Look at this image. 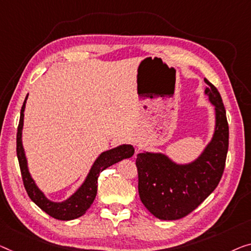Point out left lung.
I'll return each mask as SVG.
<instances>
[{"instance_id":"obj_1","label":"left lung","mask_w":251,"mask_h":251,"mask_svg":"<svg viewBox=\"0 0 251 251\" xmlns=\"http://www.w3.org/2000/svg\"><path fill=\"white\" fill-rule=\"evenodd\" d=\"M205 93L215 106L216 128L195 162L178 166L166 155L140 153L136 158L142 203L160 220H178L197 208L218 187L229 149V124L221 95L206 78Z\"/></svg>"}]
</instances>
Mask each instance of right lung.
<instances>
[{"mask_svg": "<svg viewBox=\"0 0 251 251\" xmlns=\"http://www.w3.org/2000/svg\"><path fill=\"white\" fill-rule=\"evenodd\" d=\"M27 97H25V100H27ZM25 100L21 108L20 121H19L17 132V155L25 192H27L30 200L36 205H38L48 215H50L51 218L56 220H62V221H69V220L80 218V216L83 215L88 211V208L91 206L93 201H95L97 189H98L97 188L98 187L97 184H98V177L100 173L106 169V168L113 166L114 163L119 162L123 159L130 158L134 154V149L132 145H121V147L103 152L97 159L95 164H93L87 180L81 186V188L73 196H71L69 200L64 201V203H53V201H48L44 196V194L37 188L35 182H33L31 177H30L27 168V160H25L21 142V130L22 125H24V111Z\"/></svg>", "mask_w": 251, "mask_h": 251, "instance_id": "obj_1", "label": "right lung"}]
</instances>
